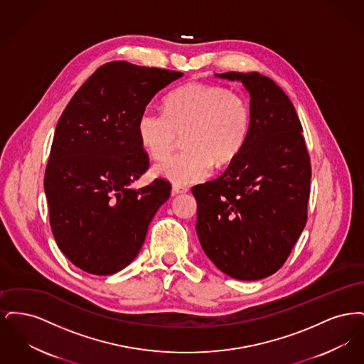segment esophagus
Returning a JSON list of instances; mask_svg holds the SVG:
<instances>
[{"mask_svg": "<svg viewBox=\"0 0 364 364\" xmlns=\"http://www.w3.org/2000/svg\"><path fill=\"white\" fill-rule=\"evenodd\" d=\"M186 192H188V188L178 187V186H173V188H172V193L173 195H180V193H186Z\"/></svg>", "mask_w": 364, "mask_h": 364, "instance_id": "34e87169", "label": "esophagus"}]
</instances>
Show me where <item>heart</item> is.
<instances>
[{
  "instance_id": "heart-1",
  "label": "heart",
  "mask_w": 364,
  "mask_h": 364,
  "mask_svg": "<svg viewBox=\"0 0 364 364\" xmlns=\"http://www.w3.org/2000/svg\"><path fill=\"white\" fill-rule=\"evenodd\" d=\"M251 110L242 94L225 87L192 82L166 98L165 112L147 106L136 132L143 150L156 161L171 156L184 136L186 151L156 168V174L183 187L206 180L214 162H232L247 141Z\"/></svg>"
}]
</instances>
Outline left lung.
I'll return each mask as SVG.
<instances>
[{"mask_svg":"<svg viewBox=\"0 0 364 364\" xmlns=\"http://www.w3.org/2000/svg\"><path fill=\"white\" fill-rule=\"evenodd\" d=\"M251 97L240 154L220 177L198 184L196 233L211 262L242 281L282 267L307 223L311 162L303 127L285 92L258 72H226Z\"/></svg>","mask_w":364,"mask_h":364,"instance_id":"1","label":"left lung"}]
</instances>
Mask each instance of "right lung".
Segmentation results:
<instances>
[{
	"instance_id": "obj_1",
	"label": "right lung",
	"mask_w": 364,
	"mask_h": 364,
	"mask_svg": "<svg viewBox=\"0 0 364 364\" xmlns=\"http://www.w3.org/2000/svg\"><path fill=\"white\" fill-rule=\"evenodd\" d=\"M181 72L112 61L75 92L57 122L45 172L58 248L83 272L109 276L138 255L171 183L134 190L149 156L139 141L141 110Z\"/></svg>"
}]
</instances>
